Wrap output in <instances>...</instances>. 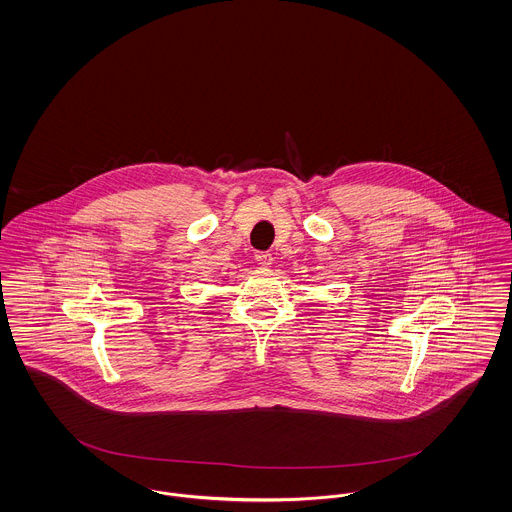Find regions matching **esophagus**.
I'll list each match as a JSON object with an SVG mask.
<instances>
[{"instance_id":"obj_1","label":"esophagus","mask_w":512,"mask_h":512,"mask_svg":"<svg viewBox=\"0 0 512 512\" xmlns=\"http://www.w3.org/2000/svg\"><path fill=\"white\" fill-rule=\"evenodd\" d=\"M255 259H257V263H259L261 267H271V265H273V255H271L269 251H259V253H255Z\"/></svg>"}]
</instances>
